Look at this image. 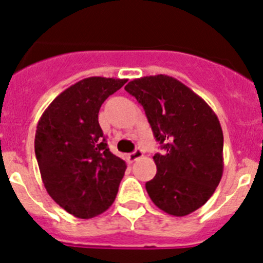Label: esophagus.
I'll list each match as a JSON object with an SVG mask.
<instances>
[{"mask_svg":"<svg viewBox=\"0 0 263 263\" xmlns=\"http://www.w3.org/2000/svg\"><path fill=\"white\" fill-rule=\"evenodd\" d=\"M141 157H143V151L137 148V149H135L131 154H129L128 158L131 162H135V161H137L139 158H141Z\"/></svg>","mask_w":263,"mask_h":263,"instance_id":"obj_1","label":"esophagus"}]
</instances>
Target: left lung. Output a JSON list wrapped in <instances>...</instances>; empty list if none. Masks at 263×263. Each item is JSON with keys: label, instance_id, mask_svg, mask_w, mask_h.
<instances>
[{"label": "left lung", "instance_id": "8db88e82", "mask_svg": "<svg viewBox=\"0 0 263 263\" xmlns=\"http://www.w3.org/2000/svg\"><path fill=\"white\" fill-rule=\"evenodd\" d=\"M124 89L145 110L163 153L154 154L157 174L145 184L149 197L167 214L184 217L213 196L223 174V132L200 96L167 75L144 76Z\"/></svg>", "mask_w": 263, "mask_h": 263}]
</instances>
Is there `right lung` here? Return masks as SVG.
Instances as JSON below:
<instances>
[{
  "label": "right lung",
  "mask_w": 263,
  "mask_h": 263,
  "mask_svg": "<svg viewBox=\"0 0 263 263\" xmlns=\"http://www.w3.org/2000/svg\"><path fill=\"white\" fill-rule=\"evenodd\" d=\"M127 79L92 76L63 90L41 115L35 153L41 179L58 205L89 219L114 202L127 166L107 146L98 111Z\"/></svg>",
  "instance_id": "obj_1"
}]
</instances>
